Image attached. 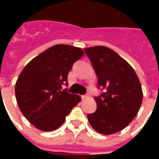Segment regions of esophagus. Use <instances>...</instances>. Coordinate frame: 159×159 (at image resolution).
<instances>
[{"instance_id": "obj_1", "label": "esophagus", "mask_w": 159, "mask_h": 159, "mask_svg": "<svg viewBox=\"0 0 159 159\" xmlns=\"http://www.w3.org/2000/svg\"><path fill=\"white\" fill-rule=\"evenodd\" d=\"M89 97H90L89 93H86V94H84V95L82 96V99H83V100H85V99H89Z\"/></svg>"}]
</instances>
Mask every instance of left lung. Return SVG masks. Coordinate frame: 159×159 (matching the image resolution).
<instances>
[{
	"label": "left lung",
	"instance_id": "8db88e82",
	"mask_svg": "<svg viewBox=\"0 0 159 159\" xmlns=\"http://www.w3.org/2000/svg\"><path fill=\"white\" fill-rule=\"evenodd\" d=\"M98 78L97 109L88 114L98 133L111 134L123 129L135 117L143 99L140 80L129 63L104 46L84 49Z\"/></svg>",
	"mask_w": 159,
	"mask_h": 159
}]
</instances>
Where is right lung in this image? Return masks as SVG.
I'll return each instance as SVG.
<instances>
[{"instance_id":"1","label":"right lung","mask_w":159,"mask_h":159,"mask_svg":"<svg viewBox=\"0 0 159 159\" xmlns=\"http://www.w3.org/2000/svg\"><path fill=\"white\" fill-rule=\"evenodd\" d=\"M83 53L73 46H52L34 58L20 73L15 85L18 106L38 129H57L81 101L79 95L62 88L67 86L68 73Z\"/></svg>"}]
</instances>
